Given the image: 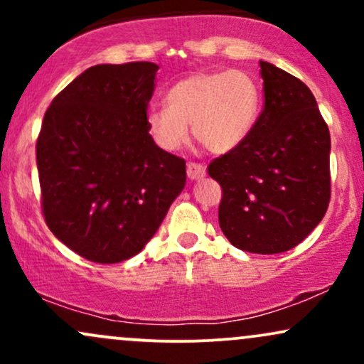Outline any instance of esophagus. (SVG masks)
<instances>
[{"mask_svg": "<svg viewBox=\"0 0 364 364\" xmlns=\"http://www.w3.org/2000/svg\"><path fill=\"white\" fill-rule=\"evenodd\" d=\"M205 166L198 164V162H188L186 166V174L190 179H202L205 176Z\"/></svg>", "mask_w": 364, "mask_h": 364, "instance_id": "obj_1", "label": "esophagus"}]
</instances>
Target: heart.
Returning a JSON list of instances; mask_svg holds the SVG:
<instances>
[{"label":"heart","instance_id":"1","mask_svg":"<svg viewBox=\"0 0 364 364\" xmlns=\"http://www.w3.org/2000/svg\"><path fill=\"white\" fill-rule=\"evenodd\" d=\"M168 107L147 112V129L161 149H181L188 127L212 154H228L250 139L262 111L257 78L243 70L198 72L181 78L166 94Z\"/></svg>","mask_w":364,"mask_h":364}]
</instances>
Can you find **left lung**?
Segmentation results:
<instances>
[{
    "label": "left lung",
    "mask_w": 364,
    "mask_h": 364,
    "mask_svg": "<svg viewBox=\"0 0 364 364\" xmlns=\"http://www.w3.org/2000/svg\"><path fill=\"white\" fill-rule=\"evenodd\" d=\"M263 109L250 139L214 159L208 176L223 188L219 225L250 253L294 248L323 219L330 202V133L311 90L260 61Z\"/></svg>",
    "instance_id": "1"
}]
</instances>
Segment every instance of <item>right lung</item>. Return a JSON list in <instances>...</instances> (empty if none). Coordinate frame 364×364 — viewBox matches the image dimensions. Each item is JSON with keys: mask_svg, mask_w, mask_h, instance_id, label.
<instances>
[{"mask_svg": "<svg viewBox=\"0 0 364 364\" xmlns=\"http://www.w3.org/2000/svg\"><path fill=\"white\" fill-rule=\"evenodd\" d=\"M156 63L95 65L46 111L36 157L46 224L87 260L141 252L186 183L185 159L150 136Z\"/></svg>", "mask_w": 364, "mask_h": 364, "instance_id": "obj_1", "label": "right lung"}]
</instances>
